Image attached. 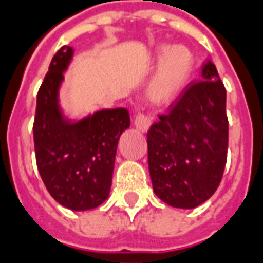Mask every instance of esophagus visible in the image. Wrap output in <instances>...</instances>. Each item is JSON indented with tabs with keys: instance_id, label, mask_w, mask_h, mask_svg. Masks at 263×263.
I'll return each instance as SVG.
<instances>
[{
	"instance_id": "esophagus-1",
	"label": "esophagus",
	"mask_w": 263,
	"mask_h": 263,
	"mask_svg": "<svg viewBox=\"0 0 263 263\" xmlns=\"http://www.w3.org/2000/svg\"><path fill=\"white\" fill-rule=\"evenodd\" d=\"M135 126L137 130H140V132H143V133H146L147 130L150 128V126H152V119L148 116H146V115H137L135 119Z\"/></svg>"
}]
</instances>
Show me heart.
Instances as JSON below:
<instances>
[{
    "mask_svg": "<svg viewBox=\"0 0 263 263\" xmlns=\"http://www.w3.org/2000/svg\"><path fill=\"white\" fill-rule=\"evenodd\" d=\"M153 61L158 66L147 85V95L153 103L168 106L185 90L194 68V57L185 46L158 44L153 48Z\"/></svg>",
    "mask_w": 263,
    "mask_h": 263,
    "instance_id": "heart-1",
    "label": "heart"
}]
</instances>
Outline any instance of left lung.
Returning a JSON list of instances; mask_svg holds the SVG:
<instances>
[{
	"mask_svg": "<svg viewBox=\"0 0 263 263\" xmlns=\"http://www.w3.org/2000/svg\"><path fill=\"white\" fill-rule=\"evenodd\" d=\"M201 78L147 133L153 190L165 204L181 210L211 198L227 163L224 83L210 59L202 65Z\"/></svg>",
	"mask_w": 263,
	"mask_h": 263,
	"instance_id": "1",
	"label": "left lung"
}]
</instances>
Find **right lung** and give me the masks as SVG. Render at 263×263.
Masks as SVG:
<instances>
[{
  "instance_id": "1",
  "label": "right lung",
  "mask_w": 263,
  "mask_h": 263,
  "mask_svg": "<svg viewBox=\"0 0 263 263\" xmlns=\"http://www.w3.org/2000/svg\"><path fill=\"white\" fill-rule=\"evenodd\" d=\"M73 55L75 49L65 45L52 58L36 98L33 143L39 174L53 200L87 211L109 198L117 143L130 127V116L123 107L66 115L61 90Z\"/></svg>"
}]
</instances>
